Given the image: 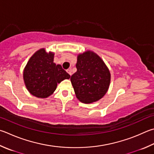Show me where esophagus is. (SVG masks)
<instances>
[{"label": "esophagus", "mask_w": 154, "mask_h": 154, "mask_svg": "<svg viewBox=\"0 0 154 154\" xmlns=\"http://www.w3.org/2000/svg\"><path fill=\"white\" fill-rule=\"evenodd\" d=\"M66 72H67L70 75H71L72 73H71V69H67V70H66Z\"/></svg>", "instance_id": "34e87169"}]
</instances>
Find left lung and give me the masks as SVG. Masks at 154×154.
<instances>
[{
	"instance_id": "left-lung-1",
	"label": "left lung",
	"mask_w": 154,
	"mask_h": 154,
	"mask_svg": "<svg viewBox=\"0 0 154 154\" xmlns=\"http://www.w3.org/2000/svg\"><path fill=\"white\" fill-rule=\"evenodd\" d=\"M76 67L71 82L78 100L89 104L101 99L110 82V73L104 61L96 53L88 51L78 56Z\"/></svg>"
}]
</instances>
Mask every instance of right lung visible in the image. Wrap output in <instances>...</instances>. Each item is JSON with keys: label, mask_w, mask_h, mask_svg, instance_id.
Here are the masks:
<instances>
[{"label": "right lung", "mask_w": 154, "mask_h": 154, "mask_svg": "<svg viewBox=\"0 0 154 154\" xmlns=\"http://www.w3.org/2000/svg\"><path fill=\"white\" fill-rule=\"evenodd\" d=\"M53 60V53L48 54L45 50L41 49L27 63L23 79L27 89L33 96L41 98L48 97L55 91L57 83L71 77L61 65H56Z\"/></svg>", "instance_id": "right-lung-1"}]
</instances>
